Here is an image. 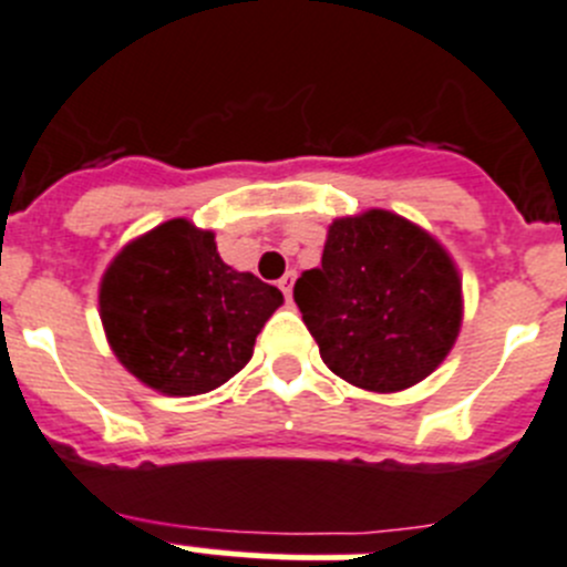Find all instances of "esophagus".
<instances>
[{"label": "esophagus", "instance_id": "esophagus-1", "mask_svg": "<svg viewBox=\"0 0 567 567\" xmlns=\"http://www.w3.org/2000/svg\"><path fill=\"white\" fill-rule=\"evenodd\" d=\"M293 282H296V271H288L282 279H279V288H282L285 299L288 301H290V296H293Z\"/></svg>", "mask_w": 567, "mask_h": 567}]
</instances>
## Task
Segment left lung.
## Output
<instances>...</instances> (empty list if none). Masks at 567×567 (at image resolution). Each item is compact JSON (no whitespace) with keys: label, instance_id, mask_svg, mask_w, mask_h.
I'll return each mask as SVG.
<instances>
[{"label":"left lung","instance_id":"1","mask_svg":"<svg viewBox=\"0 0 567 567\" xmlns=\"http://www.w3.org/2000/svg\"><path fill=\"white\" fill-rule=\"evenodd\" d=\"M293 299L321 361L380 394L425 380L456 343L464 313L451 254L385 209L332 220L321 266L296 279Z\"/></svg>","mask_w":567,"mask_h":567}]
</instances>
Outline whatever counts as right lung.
Instances as JSON below:
<instances>
[{"mask_svg": "<svg viewBox=\"0 0 567 567\" xmlns=\"http://www.w3.org/2000/svg\"><path fill=\"white\" fill-rule=\"evenodd\" d=\"M279 305L274 285L226 266L215 235L184 218L131 240L100 282V321L116 361L171 396L235 378Z\"/></svg>", "mask_w": 567, "mask_h": 567, "instance_id": "add662e5", "label": "right lung"}]
</instances>
